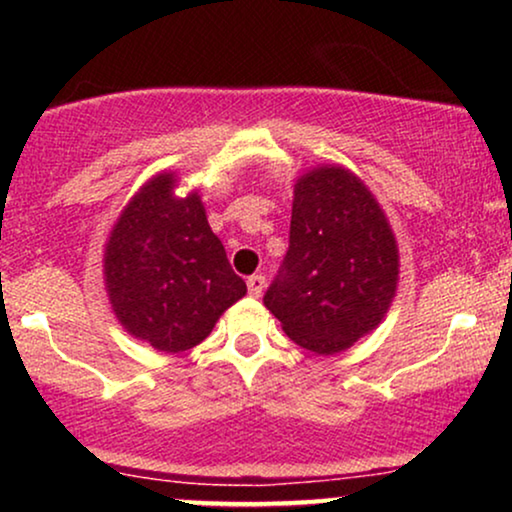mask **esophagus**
Masks as SVG:
<instances>
[{"mask_svg":"<svg viewBox=\"0 0 512 512\" xmlns=\"http://www.w3.org/2000/svg\"><path fill=\"white\" fill-rule=\"evenodd\" d=\"M264 291V276L262 274H252L248 276V293L250 296H262Z\"/></svg>","mask_w":512,"mask_h":512,"instance_id":"obj_1","label":"esophagus"}]
</instances>
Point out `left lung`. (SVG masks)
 Instances as JSON below:
<instances>
[{
    "label": "left lung",
    "instance_id": "obj_1",
    "mask_svg": "<svg viewBox=\"0 0 512 512\" xmlns=\"http://www.w3.org/2000/svg\"><path fill=\"white\" fill-rule=\"evenodd\" d=\"M397 274L390 223L354 173L320 166L298 178L289 250L264 293L293 342L317 356L346 351L380 325Z\"/></svg>",
    "mask_w": 512,
    "mask_h": 512
}]
</instances>
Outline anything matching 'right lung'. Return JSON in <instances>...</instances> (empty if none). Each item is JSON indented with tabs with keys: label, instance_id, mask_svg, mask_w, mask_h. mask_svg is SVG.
Masks as SVG:
<instances>
[{
	"label": "right lung",
	"instance_id": "add662e5",
	"mask_svg": "<svg viewBox=\"0 0 512 512\" xmlns=\"http://www.w3.org/2000/svg\"><path fill=\"white\" fill-rule=\"evenodd\" d=\"M175 175L149 180L122 209L103 269L117 320L132 337L180 354L209 337L223 310L248 293L209 228L197 192L178 199Z\"/></svg>",
	"mask_w": 512,
	"mask_h": 512
}]
</instances>
